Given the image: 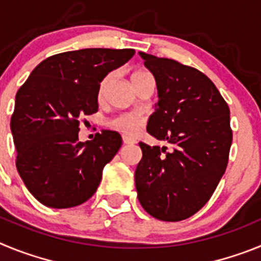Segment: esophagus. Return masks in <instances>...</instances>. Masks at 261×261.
<instances>
[{
    "label": "esophagus",
    "instance_id": "obj_1",
    "mask_svg": "<svg viewBox=\"0 0 261 261\" xmlns=\"http://www.w3.org/2000/svg\"><path fill=\"white\" fill-rule=\"evenodd\" d=\"M123 142L125 145H133L136 144V140L132 137H128V136H123Z\"/></svg>",
    "mask_w": 261,
    "mask_h": 261
}]
</instances>
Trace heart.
Listing matches in <instances>:
<instances>
[{"label": "heart", "instance_id": "heart-1", "mask_svg": "<svg viewBox=\"0 0 261 261\" xmlns=\"http://www.w3.org/2000/svg\"><path fill=\"white\" fill-rule=\"evenodd\" d=\"M150 75L151 74L149 71L142 70V69H138V70L133 71L132 77H130L133 86L137 87L145 78L150 77ZM106 81L107 80H105L102 84H100V87H99V95H102L103 94ZM110 125L114 129H116V130H119V132L124 133V135L133 136L141 130L142 125H144V119H142L140 115L136 114H123L111 120Z\"/></svg>", "mask_w": 261, "mask_h": 261}]
</instances>
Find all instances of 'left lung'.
<instances>
[{
  "label": "left lung",
  "mask_w": 261,
  "mask_h": 261,
  "mask_svg": "<svg viewBox=\"0 0 261 261\" xmlns=\"http://www.w3.org/2000/svg\"><path fill=\"white\" fill-rule=\"evenodd\" d=\"M140 56L155 78L159 98L147 132L171 149L140 142L137 197L154 218L176 222L199 212L225 174L232 141L230 110L197 69L144 52Z\"/></svg>",
  "instance_id": "8db88e82"
}]
</instances>
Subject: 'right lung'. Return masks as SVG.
I'll return each mask as SVG.
<instances>
[{"label": "right lung", "instance_id": "obj_1", "mask_svg": "<svg viewBox=\"0 0 261 261\" xmlns=\"http://www.w3.org/2000/svg\"><path fill=\"white\" fill-rule=\"evenodd\" d=\"M135 49L86 48L48 57L18 90L10 128L17 170L27 190L49 208H73L98 188L121 136L78 140L80 119L98 111L103 78L132 59Z\"/></svg>", "mask_w": 261, "mask_h": 261}]
</instances>
